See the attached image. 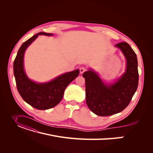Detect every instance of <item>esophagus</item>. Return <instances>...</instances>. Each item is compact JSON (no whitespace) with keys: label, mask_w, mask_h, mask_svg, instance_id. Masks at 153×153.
Returning <instances> with one entry per match:
<instances>
[{"label":"esophagus","mask_w":153,"mask_h":153,"mask_svg":"<svg viewBox=\"0 0 153 153\" xmlns=\"http://www.w3.org/2000/svg\"><path fill=\"white\" fill-rule=\"evenodd\" d=\"M79 70H80V72H81V74H82V73H84V72L85 71H87V69H86V68H85V67H81V68L79 69Z\"/></svg>","instance_id":"esophagus-1"}]
</instances>
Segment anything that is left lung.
<instances>
[{
  "label": "left lung",
  "instance_id": "left-lung-1",
  "mask_svg": "<svg viewBox=\"0 0 153 153\" xmlns=\"http://www.w3.org/2000/svg\"><path fill=\"white\" fill-rule=\"evenodd\" d=\"M126 60L125 73L115 83L106 85L97 74L90 69L84 72L85 100L89 109L97 115H112L123 111L128 105L138 85L139 74L136 54L126 42L119 43Z\"/></svg>",
  "mask_w": 153,
  "mask_h": 153
}]
</instances>
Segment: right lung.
<instances>
[{"instance_id": "right-lung-1", "label": "right lung", "mask_w": 153, "mask_h": 153, "mask_svg": "<svg viewBox=\"0 0 153 153\" xmlns=\"http://www.w3.org/2000/svg\"><path fill=\"white\" fill-rule=\"evenodd\" d=\"M42 35L52 36L53 33L40 32L22 45L13 62V73L17 90L22 99L38 110H47L57 105L61 102L66 88L78 76L79 70L67 72L46 83H36L30 80L24 71V53L38 36Z\"/></svg>"}]
</instances>
